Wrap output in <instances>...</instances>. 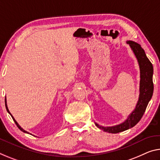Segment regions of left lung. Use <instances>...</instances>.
Listing matches in <instances>:
<instances>
[{
	"label": "left lung",
	"mask_w": 160,
	"mask_h": 160,
	"mask_svg": "<svg viewBox=\"0 0 160 160\" xmlns=\"http://www.w3.org/2000/svg\"><path fill=\"white\" fill-rule=\"evenodd\" d=\"M127 43L130 45L135 57L138 59L140 70V82H139V95L136 108L124 122L112 127H103L95 123L100 130L109 133H119L133 128L142 118L149 100L153 94L154 85L152 82L153 66L146 56L144 50L141 45L137 42L129 40Z\"/></svg>",
	"instance_id": "8db88e82"
}]
</instances>
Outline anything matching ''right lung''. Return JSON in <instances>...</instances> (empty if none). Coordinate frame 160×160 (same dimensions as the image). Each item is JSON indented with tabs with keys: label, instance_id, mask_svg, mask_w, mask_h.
Instances as JSON below:
<instances>
[{
	"label": "right lung",
	"instance_id": "add662e5",
	"mask_svg": "<svg viewBox=\"0 0 160 160\" xmlns=\"http://www.w3.org/2000/svg\"><path fill=\"white\" fill-rule=\"evenodd\" d=\"M5 102H6V110H7V111H8V112L9 114H10V115H11V117H12V120H14V122H15V123H16V125L18 126V128L19 129H20V130H21L22 132H25V133H28V134H30V133H29L28 132H27V131H25V130H23V129H22V128H21V126H20L19 125H18V123L16 121V120H15V119H14V118H13V117H12V115H11V112H9V110H8V106H7V103H6V99H5ZM30 135H31V134H30Z\"/></svg>",
	"mask_w": 160,
	"mask_h": 160
}]
</instances>
